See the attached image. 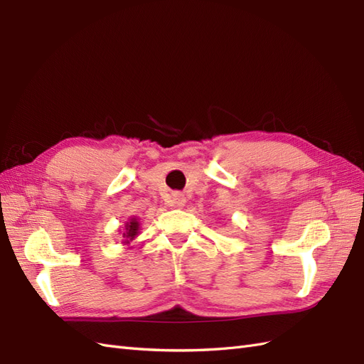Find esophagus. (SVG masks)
<instances>
[{
  "label": "esophagus",
  "mask_w": 364,
  "mask_h": 364,
  "mask_svg": "<svg viewBox=\"0 0 364 364\" xmlns=\"http://www.w3.org/2000/svg\"><path fill=\"white\" fill-rule=\"evenodd\" d=\"M171 203H173L174 206H183V205H185L183 196H174L173 199H171Z\"/></svg>",
  "instance_id": "esophagus-1"
}]
</instances>
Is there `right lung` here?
I'll list each match as a JSON object with an SVG mask.
<instances>
[{
    "instance_id": "obj_1",
    "label": "right lung",
    "mask_w": 364,
    "mask_h": 364,
    "mask_svg": "<svg viewBox=\"0 0 364 364\" xmlns=\"http://www.w3.org/2000/svg\"><path fill=\"white\" fill-rule=\"evenodd\" d=\"M138 228H139V225H138L136 220H132V222H129V223H127L126 232H124V237L127 238V241L135 238V235L138 234Z\"/></svg>"
}]
</instances>
